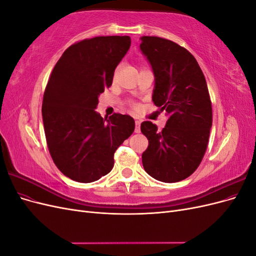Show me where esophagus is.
Here are the masks:
<instances>
[{"label": "esophagus", "instance_id": "esophagus-1", "mask_svg": "<svg viewBox=\"0 0 256 256\" xmlns=\"http://www.w3.org/2000/svg\"><path fill=\"white\" fill-rule=\"evenodd\" d=\"M140 127H141V120H136V129H134V131H136V134H138V132H140V131H141Z\"/></svg>", "mask_w": 256, "mask_h": 256}]
</instances>
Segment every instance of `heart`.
I'll return each instance as SVG.
<instances>
[{
  "label": "heart",
  "mask_w": 256,
  "mask_h": 256,
  "mask_svg": "<svg viewBox=\"0 0 256 256\" xmlns=\"http://www.w3.org/2000/svg\"><path fill=\"white\" fill-rule=\"evenodd\" d=\"M134 108H136V106H134Z\"/></svg>",
  "instance_id": "1"
}]
</instances>
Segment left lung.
<instances>
[{
	"mask_svg": "<svg viewBox=\"0 0 256 256\" xmlns=\"http://www.w3.org/2000/svg\"><path fill=\"white\" fill-rule=\"evenodd\" d=\"M141 40L140 49L154 76L152 102L168 116L162 131L152 122L141 124L148 140L142 164L154 180L180 182L198 168L208 145L212 109L207 83L187 49L156 36Z\"/></svg>",
	"mask_w": 256,
	"mask_h": 256,
	"instance_id": "1",
	"label": "left lung"
}]
</instances>
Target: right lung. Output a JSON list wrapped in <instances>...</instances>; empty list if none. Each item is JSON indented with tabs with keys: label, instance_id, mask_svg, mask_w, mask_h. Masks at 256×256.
I'll list each match as a JSON object with an SVG mask.
<instances>
[{
	"label": "right lung",
	"instance_id": "obj_1",
	"mask_svg": "<svg viewBox=\"0 0 256 256\" xmlns=\"http://www.w3.org/2000/svg\"><path fill=\"white\" fill-rule=\"evenodd\" d=\"M130 44L129 36L81 40L65 50L51 72L42 109L46 140L54 164L74 182L110 173L115 150L134 131L131 116L102 118L95 110Z\"/></svg>",
	"mask_w": 256,
	"mask_h": 256
}]
</instances>
